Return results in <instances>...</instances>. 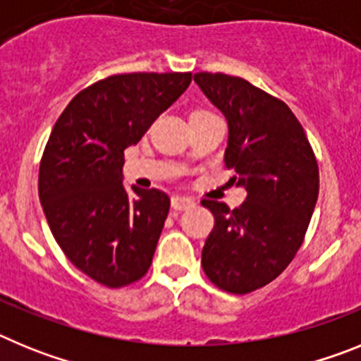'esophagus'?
Wrapping results in <instances>:
<instances>
[{
	"instance_id": "obj_1",
	"label": "esophagus",
	"mask_w": 361,
	"mask_h": 361,
	"mask_svg": "<svg viewBox=\"0 0 361 361\" xmlns=\"http://www.w3.org/2000/svg\"><path fill=\"white\" fill-rule=\"evenodd\" d=\"M193 199H190V197H180V195H175L171 197V208L177 209V212H183V209H188L193 206Z\"/></svg>"
}]
</instances>
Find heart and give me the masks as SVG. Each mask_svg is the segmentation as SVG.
Listing matches in <instances>:
<instances>
[{
    "mask_svg": "<svg viewBox=\"0 0 361 361\" xmlns=\"http://www.w3.org/2000/svg\"><path fill=\"white\" fill-rule=\"evenodd\" d=\"M197 114H209V111H206V110H195V111H193V114H191V116H197Z\"/></svg>",
    "mask_w": 361,
    "mask_h": 361,
    "instance_id": "obj_1",
    "label": "heart"
}]
</instances>
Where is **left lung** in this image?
<instances>
[{"mask_svg": "<svg viewBox=\"0 0 361 361\" xmlns=\"http://www.w3.org/2000/svg\"><path fill=\"white\" fill-rule=\"evenodd\" d=\"M193 79L228 121L226 168L247 193L235 209L202 200L215 216L202 269L222 291L245 295L273 282L300 250L317 206L318 162L283 101L226 73Z\"/></svg>", "mask_w": 361, "mask_h": 361, "instance_id": "1", "label": "left lung"}]
</instances>
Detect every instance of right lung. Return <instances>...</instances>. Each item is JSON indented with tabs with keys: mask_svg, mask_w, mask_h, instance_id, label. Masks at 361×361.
Segmentation results:
<instances>
[{
	"mask_svg": "<svg viewBox=\"0 0 361 361\" xmlns=\"http://www.w3.org/2000/svg\"><path fill=\"white\" fill-rule=\"evenodd\" d=\"M190 72L110 75L63 110L39 164V200L70 262L106 288L146 275L170 197L123 186L124 149L184 94Z\"/></svg>",
	"mask_w": 361,
	"mask_h": 361,
	"instance_id": "1",
	"label": "right lung"
}]
</instances>
